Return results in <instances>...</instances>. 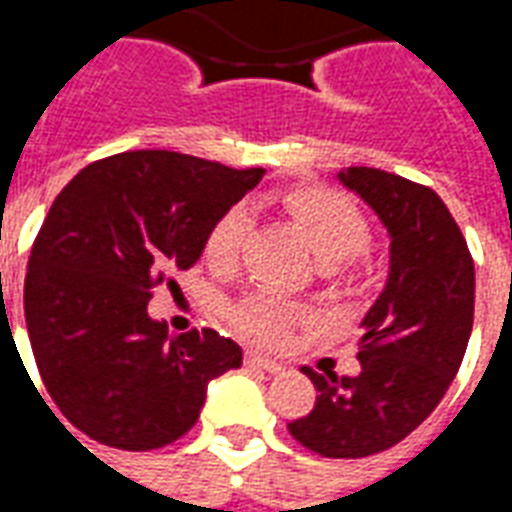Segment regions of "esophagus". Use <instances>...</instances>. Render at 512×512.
Listing matches in <instances>:
<instances>
[{
  "mask_svg": "<svg viewBox=\"0 0 512 512\" xmlns=\"http://www.w3.org/2000/svg\"><path fill=\"white\" fill-rule=\"evenodd\" d=\"M244 362L249 367H260V370H266V373H279V370H282L279 362H274V359H268V356L263 354H257V351H246Z\"/></svg>",
  "mask_w": 512,
  "mask_h": 512,
  "instance_id": "obj_1",
  "label": "esophagus"
}]
</instances>
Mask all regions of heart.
I'll return each instance as SVG.
<instances>
[{"mask_svg":"<svg viewBox=\"0 0 512 512\" xmlns=\"http://www.w3.org/2000/svg\"><path fill=\"white\" fill-rule=\"evenodd\" d=\"M282 205L307 233L315 257L334 274L348 271L351 257L359 255L370 241L365 213L359 211L356 202L343 191L329 189V186H296L285 191ZM246 230H249V208L246 205L227 208L205 235V244H202L205 263L216 271L233 268ZM310 321V310L268 290H255L230 307V323L235 332L268 348L285 345L293 329Z\"/></svg>","mask_w":512,"mask_h":512,"instance_id":"heart-1","label":"heart"}]
</instances>
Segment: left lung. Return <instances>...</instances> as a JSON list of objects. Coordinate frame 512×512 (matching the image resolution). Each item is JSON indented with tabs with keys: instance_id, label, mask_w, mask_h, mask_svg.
Masks as SVG:
<instances>
[{
	"instance_id": "1",
	"label": "left lung",
	"mask_w": 512,
	"mask_h": 512,
	"mask_svg": "<svg viewBox=\"0 0 512 512\" xmlns=\"http://www.w3.org/2000/svg\"><path fill=\"white\" fill-rule=\"evenodd\" d=\"M337 178L384 222L389 277L362 321V373L337 378L304 367L318 397L288 430L323 458H367L406 439L450 389L472 334L474 263L433 189L373 167Z\"/></svg>"
}]
</instances>
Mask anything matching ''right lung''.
<instances>
[{"instance_id": "right-lung-1", "label": "right lung", "mask_w": 512, "mask_h": 512, "mask_svg": "<svg viewBox=\"0 0 512 512\" xmlns=\"http://www.w3.org/2000/svg\"><path fill=\"white\" fill-rule=\"evenodd\" d=\"M266 169L172 150L93 161L57 194L32 244L24 318L62 417L117 450H158L200 417L241 348L213 329L169 334L150 290L202 255L205 235ZM54 414V411H51Z\"/></svg>"}]
</instances>
